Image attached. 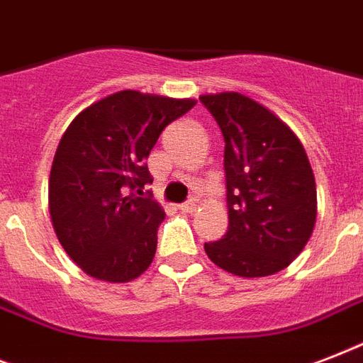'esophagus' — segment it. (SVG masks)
Wrapping results in <instances>:
<instances>
[{"mask_svg":"<svg viewBox=\"0 0 363 363\" xmlns=\"http://www.w3.org/2000/svg\"><path fill=\"white\" fill-rule=\"evenodd\" d=\"M179 211L181 213H194L196 211V201H186V203L179 205Z\"/></svg>","mask_w":363,"mask_h":363,"instance_id":"esophagus-1","label":"esophagus"}]
</instances>
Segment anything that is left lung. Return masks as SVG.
I'll list each match as a JSON object with an SVG mask.
<instances>
[{"mask_svg":"<svg viewBox=\"0 0 363 363\" xmlns=\"http://www.w3.org/2000/svg\"><path fill=\"white\" fill-rule=\"evenodd\" d=\"M224 135L226 235L205 242L220 269L242 277L275 275L298 258L316 222V182L298 135L252 98L203 94Z\"/></svg>","mask_w":363,"mask_h":363,"instance_id":"1","label":"left lung"}]
</instances>
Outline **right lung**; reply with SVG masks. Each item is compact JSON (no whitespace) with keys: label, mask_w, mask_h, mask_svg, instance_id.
I'll list each match as a JSON object with an SVG mask.
<instances>
[{"label":"right lung","mask_w":363,"mask_h":363,"mask_svg":"<svg viewBox=\"0 0 363 363\" xmlns=\"http://www.w3.org/2000/svg\"><path fill=\"white\" fill-rule=\"evenodd\" d=\"M196 99L121 90L73 118L48 179L54 232L86 275L130 282L152 264L164 209L145 194L147 158L164 128Z\"/></svg>","instance_id":"add662e5"}]
</instances>
